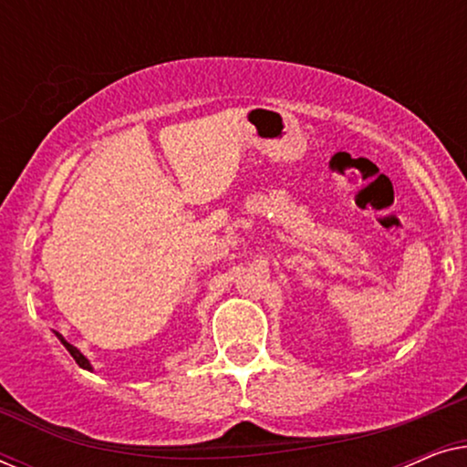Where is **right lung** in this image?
<instances>
[{
  "label": "right lung",
  "instance_id": "1",
  "mask_svg": "<svg viewBox=\"0 0 467 467\" xmlns=\"http://www.w3.org/2000/svg\"><path fill=\"white\" fill-rule=\"evenodd\" d=\"M55 334H57V331H55ZM57 337H59V340L63 342V347H66V348L69 350V355H72V357H74V361H76V363H78V366H80V368H85V369H91V363H88V361H87V357H85V355H82L78 348H76V347H72V344H69V342H66V340H63V336H61V334H57Z\"/></svg>",
  "mask_w": 467,
  "mask_h": 467
}]
</instances>
